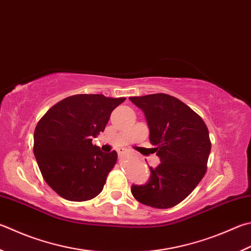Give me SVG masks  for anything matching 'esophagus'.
Masks as SVG:
<instances>
[{
  "label": "esophagus",
  "mask_w": 251,
  "mask_h": 251,
  "mask_svg": "<svg viewBox=\"0 0 251 251\" xmlns=\"http://www.w3.org/2000/svg\"><path fill=\"white\" fill-rule=\"evenodd\" d=\"M125 152H126V149L125 148H118L117 149V153H118V156H120V157L124 156Z\"/></svg>",
  "instance_id": "esophagus-1"
}]
</instances>
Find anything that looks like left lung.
<instances>
[{
    "label": "left lung",
    "mask_w": 251,
    "mask_h": 251,
    "mask_svg": "<svg viewBox=\"0 0 251 251\" xmlns=\"http://www.w3.org/2000/svg\"><path fill=\"white\" fill-rule=\"evenodd\" d=\"M144 112L149 140L161 163L149 167L145 184L131 185L138 202L156 208L179 204L197 188L206 172L211 141L203 120L179 99L157 93L129 98Z\"/></svg>",
    "instance_id": "1"
}]
</instances>
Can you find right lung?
<instances>
[{
	"instance_id": "obj_1",
	"label": "right lung",
	"mask_w": 251,
	"mask_h": 251,
	"mask_svg": "<svg viewBox=\"0 0 251 251\" xmlns=\"http://www.w3.org/2000/svg\"><path fill=\"white\" fill-rule=\"evenodd\" d=\"M125 98L78 94L58 102L38 122L34 154L45 181L68 201H88L102 192L117 160L92 138L104 131L111 113Z\"/></svg>"
}]
</instances>
